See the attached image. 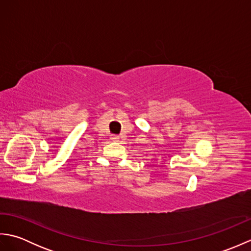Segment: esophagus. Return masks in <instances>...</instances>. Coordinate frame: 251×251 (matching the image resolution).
Returning <instances> with one entry per match:
<instances>
[{
    "mask_svg": "<svg viewBox=\"0 0 251 251\" xmlns=\"http://www.w3.org/2000/svg\"><path fill=\"white\" fill-rule=\"evenodd\" d=\"M110 139H111L112 141H119L120 138H119V136H117V135H111Z\"/></svg>",
    "mask_w": 251,
    "mask_h": 251,
    "instance_id": "esophagus-1",
    "label": "esophagus"
}]
</instances>
